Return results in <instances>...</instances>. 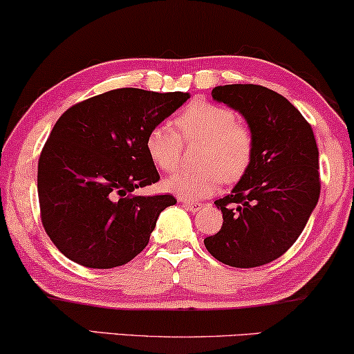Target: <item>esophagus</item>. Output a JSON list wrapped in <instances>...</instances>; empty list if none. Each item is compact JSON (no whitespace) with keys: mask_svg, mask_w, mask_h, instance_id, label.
<instances>
[{"mask_svg":"<svg viewBox=\"0 0 354 354\" xmlns=\"http://www.w3.org/2000/svg\"><path fill=\"white\" fill-rule=\"evenodd\" d=\"M180 201L188 211H192V213H196V211L201 209V203H198V201H187V200H180Z\"/></svg>","mask_w":354,"mask_h":354,"instance_id":"34e87169","label":"esophagus"}]
</instances>
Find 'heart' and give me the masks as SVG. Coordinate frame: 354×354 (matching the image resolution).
Returning <instances> with one entry per match:
<instances>
[{
	"label": "heart",
	"mask_w": 354,
	"mask_h": 354,
	"mask_svg": "<svg viewBox=\"0 0 354 354\" xmlns=\"http://www.w3.org/2000/svg\"><path fill=\"white\" fill-rule=\"evenodd\" d=\"M185 141L201 143L195 171H182L164 180V188L180 200H201L226 183L237 182L250 166L252 133L236 113L223 105L195 100L177 117ZM146 151L159 169L172 172L180 162V138L166 123L153 127L146 136Z\"/></svg>",
	"instance_id": "heart-1"
}]
</instances>
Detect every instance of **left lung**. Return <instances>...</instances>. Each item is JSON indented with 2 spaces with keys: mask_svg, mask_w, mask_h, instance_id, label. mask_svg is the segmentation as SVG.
Instances as JSON below:
<instances>
[{
  "mask_svg": "<svg viewBox=\"0 0 354 354\" xmlns=\"http://www.w3.org/2000/svg\"><path fill=\"white\" fill-rule=\"evenodd\" d=\"M211 95L244 117L254 154L231 194L214 201L224 221L205 247L229 267H260L295 244L317 206V143L299 110L268 87L216 86Z\"/></svg>",
  "mask_w": 354,
  "mask_h": 354,
  "instance_id": "8db88e82",
  "label": "left lung"
}]
</instances>
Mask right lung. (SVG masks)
<instances>
[{
	"mask_svg": "<svg viewBox=\"0 0 354 354\" xmlns=\"http://www.w3.org/2000/svg\"><path fill=\"white\" fill-rule=\"evenodd\" d=\"M187 99L122 87L58 118L40 154L37 190L45 232L63 255L87 268H115L148 245L160 211L177 200L131 194L159 180L146 136Z\"/></svg>",
	"mask_w": 354,
	"mask_h": 354,
	"instance_id": "add662e5",
	"label": "right lung"
}]
</instances>
